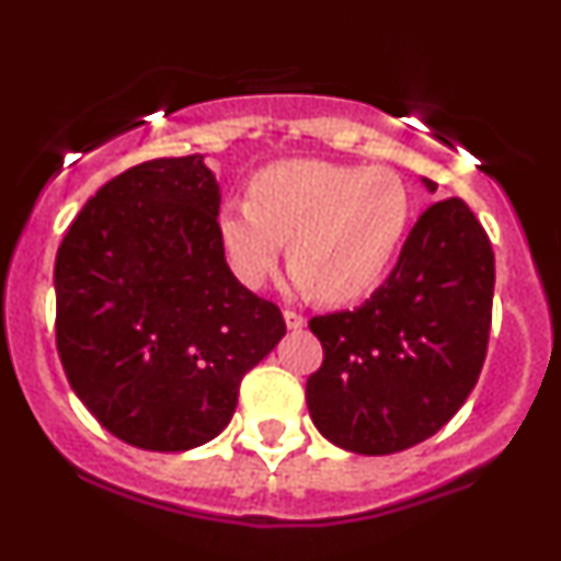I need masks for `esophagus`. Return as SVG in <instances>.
<instances>
[{
  "mask_svg": "<svg viewBox=\"0 0 561 561\" xmlns=\"http://www.w3.org/2000/svg\"><path fill=\"white\" fill-rule=\"evenodd\" d=\"M285 322H287V328H290V330L306 328V317L298 314V311H290V309L285 311Z\"/></svg>",
  "mask_w": 561,
  "mask_h": 561,
  "instance_id": "34e87169",
  "label": "esophagus"
}]
</instances>
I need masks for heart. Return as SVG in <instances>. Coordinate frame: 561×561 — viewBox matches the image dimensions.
Returning <instances> with one entry per match:
<instances>
[{"label":"heart","mask_w":561,"mask_h":561,"mask_svg":"<svg viewBox=\"0 0 561 561\" xmlns=\"http://www.w3.org/2000/svg\"><path fill=\"white\" fill-rule=\"evenodd\" d=\"M409 217V191L392 169L282 161L252 180L250 202L222 206L217 233L247 287L274 274L290 241V285L341 304L387 274Z\"/></svg>","instance_id":"heart-1"}]
</instances>
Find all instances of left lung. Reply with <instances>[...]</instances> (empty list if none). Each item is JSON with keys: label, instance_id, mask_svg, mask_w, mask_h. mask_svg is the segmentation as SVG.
I'll list each match as a JSON object with an SVG mask.
<instances>
[{"label": "left lung", "instance_id": "1", "mask_svg": "<svg viewBox=\"0 0 561 561\" xmlns=\"http://www.w3.org/2000/svg\"><path fill=\"white\" fill-rule=\"evenodd\" d=\"M435 193V182L424 180ZM494 252L462 198L430 206L385 285L355 311L314 317L325 359L306 381L314 427L346 451H403L438 433L479 381Z\"/></svg>", "mask_w": 561, "mask_h": 561}]
</instances>
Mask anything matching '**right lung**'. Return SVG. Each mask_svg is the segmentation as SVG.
Here are the masks:
<instances>
[{"label": "right lung", "instance_id": "add662e5", "mask_svg": "<svg viewBox=\"0 0 561 561\" xmlns=\"http://www.w3.org/2000/svg\"><path fill=\"white\" fill-rule=\"evenodd\" d=\"M204 156L156 158L88 198L56 255V344L115 438L187 451L231 422L239 385L285 335L226 263Z\"/></svg>", "mask_w": 561, "mask_h": 561}]
</instances>
